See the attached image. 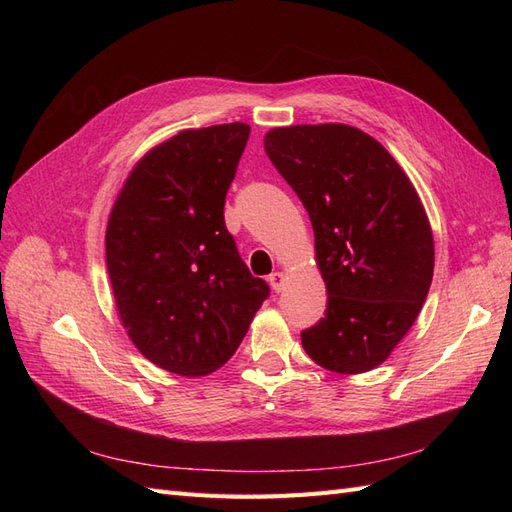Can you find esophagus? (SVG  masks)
I'll list each match as a JSON object with an SVG mask.
<instances>
[{
  "instance_id": "34e87169",
  "label": "esophagus",
  "mask_w": 512,
  "mask_h": 512,
  "mask_svg": "<svg viewBox=\"0 0 512 512\" xmlns=\"http://www.w3.org/2000/svg\"><path fill=\"white\" fill-rule=\"evenodd\" d=\"M269 284L275 292H282L286 288V275L282 271H275L269 275Z\"/></svg>"
}]
</instances>
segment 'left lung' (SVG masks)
<instances>
[{
    "label": "left lung",
    "mask_w": 512,
    "mask_h": 512,
    "mask_svg": "<svg viewBox=\"0 0 512 512\" xmlns=\"http://www.w3.org/2000/svg\"><path fill=\"white\" fill-rule=\"evenodd\" d=\"M273 166L314 228L327 312L301 333L309 359L363 374L410 331L433 277V235L412 181L374 136L346 123L265 134Z\"/></svg>",
    "instance_id": "obj_1"
}]
</instances>
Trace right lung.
<instances>
[{"label":"right lung","mask_w":512,"mask_h":512,"mask_svg":"<svg viewBox=\"0 0 512 512\" xmlns=\"http://www.w3.org/2000/svg\"><path fill=\"white\" fill-rule=\"evenodd\" d=\"M250 126L181 130L123 181L106 224L119 320L145 359L177 376L220 369L269 297L224 224Z\"/></svg>","instance_id":"add662e5"}]
</instances>
